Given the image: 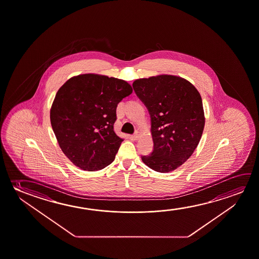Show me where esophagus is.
<instances>
[{
	"label": "esophagus",
	"instance_id": "obj_1",
	"mask_svg": "<svg viewBox=\"0 0 259 259\" xmlns=\"http://www.w3.org/2000/svg\"><path fill=\"white\" fill-rule=\"evenodd\" d=\"M140 137V133L138 131H136V133H135V135L133 136V138H134V140H138L139 139Z\"/></svg>",
	"mask_w": 259,
	"mask_h": 259
}]
</instances>
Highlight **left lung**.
I'll list each match as a JSON object with an SVG mask.
<instances>
[{
    "instance_id": "left-lung-1",
    "label": "left lung",
    "mask_w": 259,
    "mask_h": 259,
    "mask_svg": "<svg viewBox=\"0 0 259 259\" xmlns=\"http://www.w3.org/2000/svg\"><path fill=\"white\" fill-rule=\"evenodd\" d=\"M133 88L151 116L153 151L142 159L155 171H172L189 159L202 137L200 93L188 80L173 75L139 79Z\"/></svg>"
}]
</instances>
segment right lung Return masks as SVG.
<instances>
[{
  "instance_id": "right-lung-1",
  "label": "right lung",
  "mask_w": 259,
  "mask_h": 259,
  "mask_svg": "<svg viewBox=\"0 0 259 259\" xmlns=\"http://www.w3.org/2000/svg\"><path fill=\"white\" fill-rule=\"evenodd\" d=\"M132 92L124 80L92 73L60 88L50 120L60 148L75 166L95 171L113 162L123 141L114 131L116 107Z\"/></svg>"
}]
</instances>
